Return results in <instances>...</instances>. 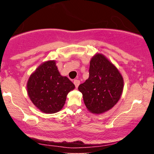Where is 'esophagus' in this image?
<instances>
[{
    "instance_id": "esophagus-1",
    "label": "esophagus",
    "mask_w": 154,
    "mask_h": 154,
    "mask_svg": "<svg viewBox=\"0 0 154 154\" xmlns=\"http://www.w3.org/2000/svg\"><path fill=\"white\" fill-rule=\"evenodd\" d=\"M79 83H80V82H79V80H78V79H75L74 80V84H75L76 88H78Z\"/></svg>"
}]
</instances>
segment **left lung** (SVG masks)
Returning a JSON list of instances; mask_svg holds the SVG:
<instances>
[{"label":"left lung","mask_w":154,"mask_h":154,"mask_svg":"<svg viewBox=\"0 0 154 154\" xmlns=\"http://www.w3.org/2000/svg\"><path fill=\"white\" fill-rule=\"evenodd\" d=\"M123 88L124 79L118 69L104 55L96 54L91 60L89 77L78 90L88 110L100 114L117 103Z\"/></svg>","instance_id":"obj_1"}]
</instances>
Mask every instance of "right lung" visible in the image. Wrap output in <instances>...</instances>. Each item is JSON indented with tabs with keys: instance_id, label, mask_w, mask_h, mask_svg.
Here are the masks:
<instances>
[{
	"instance_id": "right-lung-1",
	"label": "right lung",
	"mask_w": 154,
	"mask_h": 154,
	"mask_svg": "<svg viewBox=\"0 0 154 154\" xmlns=\"http://www.w3.org/2000/svg\"><path fill=\"white\" fill-rule=\"evenodd\" d=\"M75 88L68 77L61 75L54 60L41 63L29 76L26 84L31 101L45 114L61 110L67 94Z\"/></svg>"
}]
</instances>
